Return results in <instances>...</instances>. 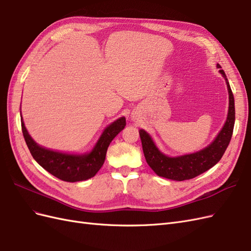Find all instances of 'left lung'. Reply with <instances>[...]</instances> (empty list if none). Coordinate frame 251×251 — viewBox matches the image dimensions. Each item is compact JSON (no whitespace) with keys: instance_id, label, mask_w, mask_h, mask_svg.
Instances as JSON below:
<instances>
[{"instance_id":"8db88e82","label":"left lung","mask_w":251,"mask_h":251,"mask_svg":"<svg viewBox=\"0 0 251 251\" xmlns=\"http://www.w3.org/2000/svg\"><path fill=\"white\" fill-rule=\"evenodd\" d=\"M218 67L220 66L218 65ZM219 72L225 78L227 90H228V115H227V119L222 130L220 131L216 139L208 147L193 154H187L178 157H169L158 150L153 139H151V136L146 131L142 130V128L139 130L144 157H146V160L150 165V168L158 176L175 181H184L193 179L216 165L225 153V151L230 142L233 132L235 119L234 98L231 92L229 82L226 78L225 72L223 70H220Z\"/></svg>"}]
</instances>
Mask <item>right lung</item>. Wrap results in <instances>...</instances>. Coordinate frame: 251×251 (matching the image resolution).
Listing matches in <instances>:
<instances>
[{
  "mask_svg": "<svg viewBox=\"0 0 251 251\" xmlns=\"http://www.w3.org/2000/svg\"><path fill=\"white\" fill-rule=\"evenodd\" d=\"M22 132L34 160L53 176L66 181L77 182L94 177L102 166L111 141L126 126V118L120 117L104 128L93 150L87 154H67L39 146L29 135L21 115Z\"/></svg>",
  "mask_w": 251,
  "mask_h": 251,
  "instance_id": "add662e5",
  "label": "right lung"
}]
</instances>
